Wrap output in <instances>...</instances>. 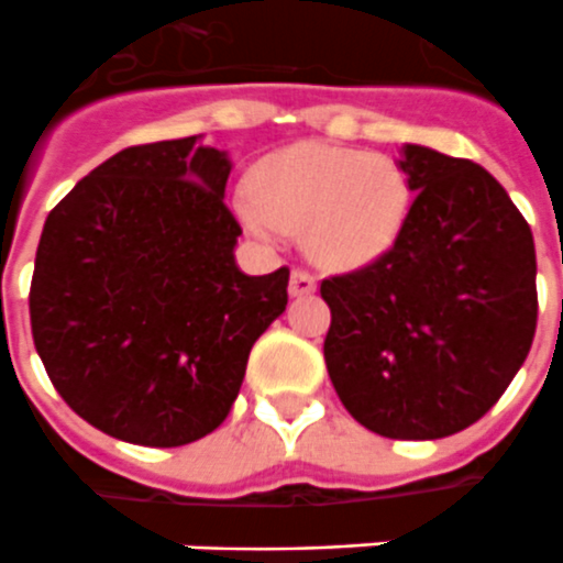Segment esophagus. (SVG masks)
<instances>
[{
    "mask_svg": "<svg viewBox=\"0 0 563 563\" xmlns=\"http://www.w3.org/2000/svg\"><path fill=\"white\" fill-rule=\"evenodd\" d=\"M316 292V277L310 271L295 268L292 277H289V295L301 298V295H313Z\"/></svg>",
    "mask_w": 563,
    "mask_h": 563,
    "instance_id": "esophagus-1",
    "label": "esophagus"
}]
</instances>
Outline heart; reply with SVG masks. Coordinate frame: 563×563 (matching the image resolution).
<instances>
[{"label":"heart","mask_w":563,"mask_h":563,"mask_svg":"<svg viewBox=\"0 0 563 563\" xmlns=\"http://www.w3.org/2000/svg\"><path fill=\"white\" fill-rule=\"evenodd\" d=\"M409 208V178L394 157L322 143L268 154L253 169V190L235 197L250 235L277 241L286 229H301L307 256L334 271L382 260Z\"/></svg>","instance_id":"heart-1"}]
</instances>
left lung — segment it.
Here are the masks:
<instances>
[{
  "label": "left lung",
  "mask_w": 563,
  "mask_h": 563,
  "mask_svg": "<svg viewBox=\"0 0 563 563\" xmlns=\"http://www.w3.org/2000/svg\"><path fill=\"white\" fill-rule=\"evenodd\" d=\"M409 218L366 268L322 280L324 364L385 439H444L493 409L537 328L534 239L481 164L406 143Z\"/></svg>",
  "instance_id": "obj_1"
}]
</instances>
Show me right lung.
I'll use <instances>...</instances> for the list:
<instances>
[{"label":"right lung","mask_w":563,"mask_h":563,"mask_svg":"<svg viewBox=\"0 0 563 563\" xmlns=\"http://www.w3.org/2000/svg\"><path fill=\"white\" fill-rule=\"evenodd\" d=\"M229 173L202 136L131 145L47 214L35 349L59 397L112 439L178 448L218 430L250 349L286 310L289 268L235 265Z\"/></svg>","instance_id":"add662e5"}]
</instances>
